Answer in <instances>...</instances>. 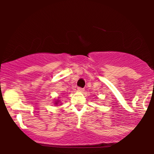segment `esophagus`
Segmentation results:
<instances>
[{
	"instance_id": "obj_1",
	"label": "esophagus",
	"mask_w": 154,
	"mask_h": 154,
	"mask_svg": "<svg viewBox=\"0 0 154 154\" xmlns=\"http://www.w3.org/2000/svg\"><path fill=\"white\" fill-rule=\"evenodd\" d=\"M77 91H80V92H82V91H84V88H77Z\"/></svg>"
}]
</instances>
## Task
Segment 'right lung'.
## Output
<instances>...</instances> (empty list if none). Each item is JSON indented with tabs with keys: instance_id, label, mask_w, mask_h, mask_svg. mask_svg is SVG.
I'll use <instances>...</instances> for the list:
<instances>
[{
	"instance_id": "obj_1",
	"label": "right lung",
	"mask_w": 154,
	"mask_h": 154,
	"mask_svg": "<svg viewBox=\"0 0 154 154\" xmlns=\"http://www.w3.org/2000/svg\"><path fill=\"white\" fill-rule=\"evenodd\" d=\"M59 100H57V101H56V103H55V104H56V105H57V104L59 103Z\"/></svg>"
}]
</instances>
